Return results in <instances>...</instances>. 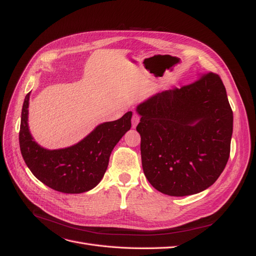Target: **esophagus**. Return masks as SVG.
<instances>
[{
    "instance_id": "esophagus-1",
    "label": "esophagus",
    "mask_w": 256,
    "mask_h": 256,
    "mask_svg": "<svg viewBox=\"0 0 256 256\" xmlns=\"http://www.w3.org/2000/svg\"><path fill=\"white\" fill-rule=\"evenodd\" d=\"M138 122H140V115H138V113L134 112V113L132 114V118H131V124H132V127H134V128L136 127Z\"/></svg>"
}]
</instances>
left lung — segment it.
I'll use <instances>...</instances> for the list:
<instances>
[{
  "label": "left lung",
  "mask_w": 256,
  "mask_h": 256,
  "mask_svg": "<svg viewBox=\"0 0 256 256\" xmlns=\"http://www.w3.org/2000/svg\"><path fill=\"white\" fill-rule=\"evenodd\" d=\"M142 166L154 189L171 196L196 194L226 168L233 111L218 74L158 92L138 106Z\"/></svg>",
  "instance_id": "left-lung-1"
}]
</instances>
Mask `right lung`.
Instances as JSON below:
<instances>
[{"label": "right lung", "mask_w": 256, "mask_h": 256, "mask_svg": "<svg viewBox=\"0 0 256 256\" xmlns=\"http://www.w3.org/2000/svg\"><path fill=\"white\" fill-rule=\"evenodd\" d=\"M30 94L22 106L19 132L20 150L33 175L51 189L82 193L100 182L109 164L114 146L131 127L132 112L118 120L100 124L82 141L67 148L49 150L38 145L28 125Z\"/></svg>", "instance_id": "1"}]
</instances>
